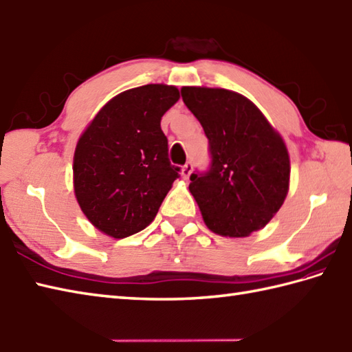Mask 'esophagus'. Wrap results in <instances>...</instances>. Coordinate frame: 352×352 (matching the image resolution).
I'll return each instance as SVG.
<instances>
[{"instance_id": "34e87169", "label": "esophagus", "mask_w": 352, "mask_h": 352, "mask_svg": "<svg viewBox=\"0 0 352 352\" xmlns=\"http://www.w3.org/2000/svg\"><path fill=\"white\" fill-rule=\"evenodd\" d=\"M191 171H192V164L191 162H186L185 166L182 167V170H181V176L184 179H188L190 175H191Z\"/></svg>"}]
</instances>
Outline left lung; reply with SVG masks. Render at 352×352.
I'll list each match as a JSON object with an SVG mask.
<instances>
[{"label":"left lung","instance_id":"obj_1","mask_svg":"<svg viewBox=\"0 0 352 352\" xmlns=\"http://www.w3.org/2000/svg\"><path fill=\"white\" fill-rule=\"evenodd\" d=\"M181 94L210 142V168L191 173L188 186L206 226L225 236L264 228L289 191L290 157L281 135L239 92L184 86Z\"/></svg>","mask_w":352,"mask_h":352}]
</instances>
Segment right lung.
Listing matches in <instances>:
<instances>
[{"label": "right lung", "mask_w": 352, "mask_h": 352, "mask_svg": "<svg viewBox=\"0 0 352 352\" xmlns=\"http://www.w3.org/2000/svg\"><path fill=\"white\" fill-rule=\"evenodd\" d=\"M179 100L168 85H144L109 100L74 152V192L98 231L124 239L152 223L179 177L161 118Z\"/></svg>", "instance_id": "obj_1"}]
</instances>
